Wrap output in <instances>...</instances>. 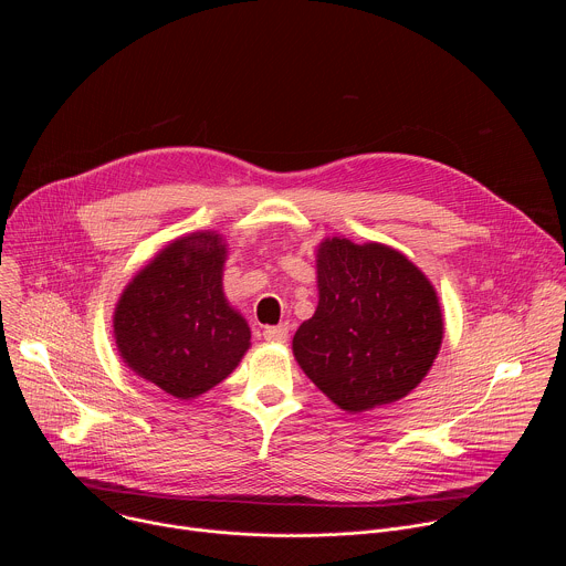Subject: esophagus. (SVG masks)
<instances>
[{
	"label": "esophagus",
	"mask_w": 566,
	"mask_h": 566,
	"mask_svg": "<svg viewBox=\"0 0 566 566\" xmlns=\"http://www.w3.org/2000/svg\"><path fill=\"white\" fill-rule=\"evenodd\" d=\"M264 338L269 343H286L289 338V325H277V327H266Z\"/></svg>",
	"instance_id": "1"
}]
</instances>
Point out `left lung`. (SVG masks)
I'll return each mask as SVG.
<instances>
[{
  "mask_svg": "<svg viewBox=\"0 0 566 566\" xmlns=\"http://www.w3.org/2000/svg\"><path fill=\"white\" fill-rule=\"evenodd\" d=\"M319 302L293 336L304 374L347 412L410 394L432 367L443 317L428 277L382 244L327 239L317 249Z\"/></svg>",
  "mask_w": 566,
  "mask_h": 566,
  "instance_id": "left-lung-1",
  "label": "left lung"
}]
</instances>
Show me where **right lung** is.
<instances>
[{
  "instance_id": "obj_1",
  "label": "right lung",
  "mask_w": 566,
  "mask_h": 566,
  "mask_svg": "<svg viewBox=\"0 0 566 566\" xmlns=\"http://www.w3.org/2000/svg\"><path fill=\"white\" fill-rule=\"evenodd\" d=\"M223 260L214 232L177 239L132 280L116 306L123 360L177 398L221 382L251 345L247 319L221 291Z\"/></svg>"
}]
</instances>
